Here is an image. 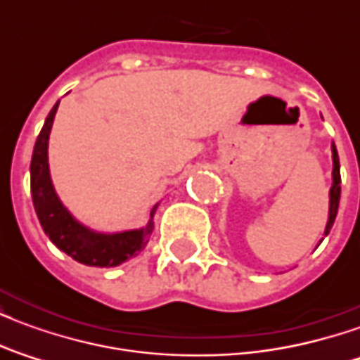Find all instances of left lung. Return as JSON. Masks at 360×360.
Returning a JSON list of instances; mask_svg holds the SVG:
<instances>
[{
    "mask_svg": "<svg viewBox=\"0 0 360 360\" xmlns=\"http://www.w3.org/2000/svg\"><path fill=\"white\" fill-rule=\"evenodd\" d=\"M332 188H330V212H328V224H326L324 237L330 233L333 221H335V216H338V208H340V196H341V175H340V158H338V150H335V144L332 142ZM324 237L320 239V243L324 241Z\"/></svg>",
    "mask_w": 360,
    "mask_h": 360,
    "instance_id": "1",
    "label": "left lung"
}]
</instances>
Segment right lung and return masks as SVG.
Returning <instances> with one entry per match:
<instances>
[{
  "mask_svg": "<svg viewBox=\"0 0 360 360\" xmlns=\"http://www.w3.org/2000/svg\"><path fill=\"white\" fill-rule=\"evenodd\" d=\"M58 105L59 102L51 108L44 121L30 162V193H32L36 216L40 219L44 233L50 237V241L77 262L96 266V268H113L123 264L146 247L150 235L154 231V214L160 204L150 210V219L146 226L131 231H119V233L94 231L75 218L59 200L51 183L50 164H48V141H50Z\"/></svg>",
  "mask_w": 360,
  "mask_h": 360,
  "instance_id": "1",
  "label": "right lung"
}]
</instances>
